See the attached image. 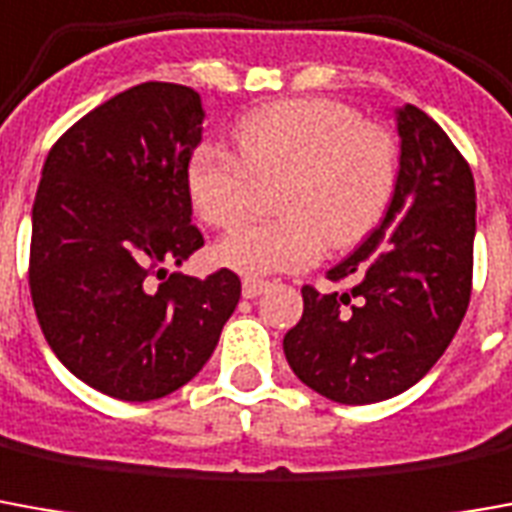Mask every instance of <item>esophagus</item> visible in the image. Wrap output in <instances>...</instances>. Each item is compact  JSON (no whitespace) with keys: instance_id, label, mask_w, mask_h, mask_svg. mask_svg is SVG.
<instances>
[{"instance_id":"obj_1","label":"esophagus","mask_w":512,"mask_h":512,"mask_svg":"<svg viewBox=\"0 0 512 512\" xmlns=\"http://www.w3.org/2000/svg\"><path fill=\"white\" fill-rule=\"evenodd\" d=\"M266 288H268L266 280H255V277H246L244 285H241V293H244V299H257V296L266 291Z\"/></svg>"}]
</instances>
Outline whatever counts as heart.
<instances>
[{
    "instance_id": "heart-1",
    "label": "heart",
    "mask_w": 512,
    "mask_h": 512,
    "mask_svg": "<svg viewBox=\"0 0 512 512\" xmlns=\"http://www.w3.org/2000/svg\"><path fill=\"white\" fill-rule=\"evenodd\" d=\"M238 157L196 146L185 188L196 216L227 230L244 219L255 182L280 180L282 219L246 224L221 238L216 263L246 277L313 266L324 246L349 249L374 230L399 180V149L352 107L327 99H285L249 113L235 132Z\"/></svg>"
}]
</instances>
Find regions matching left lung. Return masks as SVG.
<instances>
[{
	"label": "left lung",
	"instance_id": "obj_1",
	"mask_svg": "<svg viewBox=\"0 0 512 512\" xmlns=\"http://www.w3.org/2000/svg\"><path fill=\"white\" fill-rule=\"evenodd\" d=\"M399 180L380 227L327 271L349 293L305 285L282 349L293 374L341 405L413 388L455 338L471 299L477 194L449 135L416 105L396 107Z\"/></svg>",
	"mask_w": 512,
	"mask_h": 512
}]
</instances>
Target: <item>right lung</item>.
<instances>
[{
	"label": "right lung",
	"instance_id": "add662e5",
	"mask_svg": "<svg viewBox=\"0 0 512 512\" xmlns=\"http://www.w3.org/2000/svg\"><path fill=\"white\" fill-rule=\"evenodd\" d=\"M205 107L194 88L141 82L71 127L32 205L30 293L57 360L124 402L169 396L202 371L241 299L227 268L185 277L188 157Z\"/></svg>",
	"mask_w": 512,
	"mask_h": 512
}]
</instances>
